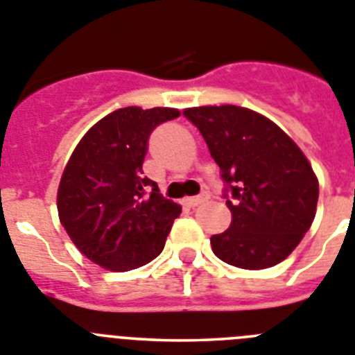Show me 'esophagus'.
<instances>
[{
	"mask_svg": "<svg viewBox=\"0 0 355 355\" xmlns=\"http://www.w3.org/2000/svg\"><path fill=\"white\" fill-rule=\"evenodd\" d=\"M207 198H209V193H202V195H197V197H187L184 202H186L189 207H195L198 206V204L206 202Z\"/></svg>",
	"mask_w": 355,
	"mask_h": 355,
	"instance_id": "34e87169",
	"label": "esophagus"
}]
</instances>
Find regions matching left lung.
<instances>
[{
	"label": "left lung",
	"mask_w": 355,
	"mask_h": 355,
	"mask_svg": "<svg viewBox=\"0 0 355 355\" xmlns=\"http://www.w3.org/2000/svg\"><path fill=\"white\" fill-rule=\"evenodd\" d=\"M184 116L200 131L220 168L232 211L213 253L244 270L279 264L310 230L319 184L306 157L279 125L237 105L193 107Z\"/></svg>",
	"instance_id": "8db88e82"
}]
</instances>
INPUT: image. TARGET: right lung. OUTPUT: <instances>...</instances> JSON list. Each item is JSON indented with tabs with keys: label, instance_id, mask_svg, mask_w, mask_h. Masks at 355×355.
Wrapping results in <instances>:
<instances>
[{
	"label": "right lung",
	"instance_id": "1",
	"mask_svg": "<svg viewBox=\"0 0 355 355\" xmlns=\"http://www.w3.org/2000/svg\"><path fill=\"white\" fill-rule=\"evenodd\" d=\"M180 116L169 107H123L85 132L58 189L60 223L100 266L128 272L160 255L182 207L164 198L142 164L157 125Z\"/></svg>",
	"mask_w": 355,
	"mask_h": 355
}]
</instances>
